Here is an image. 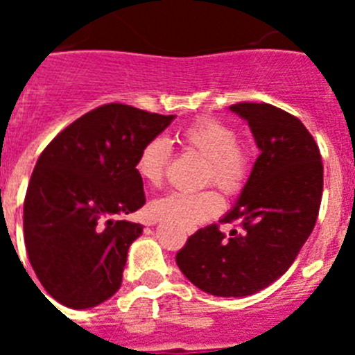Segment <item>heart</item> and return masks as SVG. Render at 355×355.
I'll list each match as a JSON object with an SVG mask.
<instances>
[{"instance_id":"b5f03b06","label":"heart","mask_w":355,"mask_h":355,"mask_svg":"<svg viewBox=\"0 0 355 355\" xmlns=\"http://www.w3.org/2000/svg\"><path fill=\"white\" fill-rule=\"evenodd\" d=\"M180 142L206 159L202 172L205 183H213L225 196H236L243 190L252 171V150L245 144L236 142L233 128L215 119H200L181 130ZM171 155L168 140L155 137L140 149L135 171L144 183L158 187L165 178ZM220 209L222 199L215 190L197 193L171 192L153 200L149 206L150 215L156 220L171 222L184 229L197 227Z\"/></svg>"}]
</instances>
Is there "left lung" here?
I'll return each instance as SVG.
<instances>
[{"mask_svg":"<svg viewBox=\"0 0 355 355\" xmlns=\"http://www.w3.org/2000/svg\"><path fill=\"white\" fill-rule=\"evenodd\" d=\"M231 112L249 122L261 155L236 205L222 222L199 229L175 263L199 290L216 297H247L277 281L295 261L316 224L324 165L302 122L266 103H238Z\"/></svg>","mask_w":355,"mask_h":355,"instance_id":"left-lung-1","label":"left lung"}]
</instances>
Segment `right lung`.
Listing matches in <instances>:
<instances>
[{
    "label": "right lung",
    "instance_id": "1",
    "mask_svg": "<svg viewBox=\"0 0 355 355\" xmlns=\"http://www.w3.org/2000/svg\"><path fill=\"white\" fill-rule=\"evenodd\" d=\"M174 115L110 103L69 124L42 150L24 197V243L40 284L62 306L87 309L121 288L146 205L135 162Z\"/></svg>",
    "mask_w": 355,
    "mask_h": 355
}]
</instances>
